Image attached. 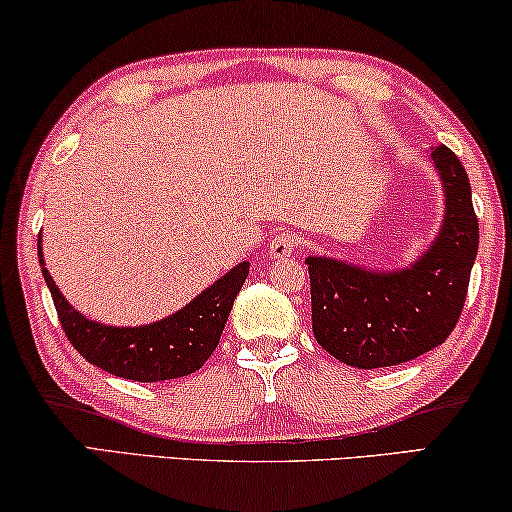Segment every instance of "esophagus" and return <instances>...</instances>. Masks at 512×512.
<instances>
[{
  "mask_svg": "<svg viewBox=\"0 0 512 512\" xmlns=\"http://www.w3.org/2000/svg\"><path fill=\"white\" fill-rule=\"evenodd\" d=\"M299 246H301V241H299L297 234H294V232H278L271 241V255L276 259H285V257H290Z\"/></svg>",
  "mask_w": 512,
  "mask_h": 512,
  "instance_id": "esophagus-1",
  "label": "esophagus"
}]
</instances>
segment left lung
Listing matches in <instances>:
<instances>
[{"label": "left lung", "mask_w": 512, "mask_h": 512, "mask_svg": "<svg viewBox=\"0 0 512 512\" xmlns=\"http://www.w3.org/2000/svg\"><path fill=\"white\" fill-rule=\"evenodd\" d=\"M431 157L445 190L441 234L410 269L364 271L308 257L313 336L331 357L357 369L397 366L441 345L455 329L478 255L471 183L448 146Z\"/></svg>", "instance_id": "1"}]
</instances>
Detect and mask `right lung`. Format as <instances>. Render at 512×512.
<instances>
[{
	"label": "right lung",
	"mask_w": 512,
	"mask_h": 512,
	"mask_svg": "<svg viewBox=\"0 0 512 512\" xmlns=\"http://www.w3.org/2000/svg\"><path fill=\"white\" fill-rule=\"evenodd\" d=\"M39 264L53 297L57 318L69 343L90 364L136 383L183 378L199 371L218 348L234 299L248 278V262L234 266L227 276L199 294L181 311L146 327H109L92 322L69 306L43 266L41 236Z\"/></svg>",
	"instance_id": "obj_1"
}]
</instances>
